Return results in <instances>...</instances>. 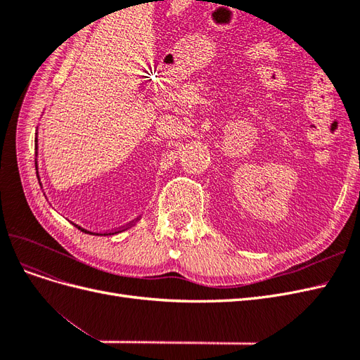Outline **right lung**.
<instances>
[{
  "mask_svg": "<svg viewBox=\"0 0 360 360\" xmlns=\"http://www.w3.org/2000/svg\"><path fill=\"white\" fill-rule=\"evenodd\" d=\"M36 150H37V138H36ZM36 168H37V159H36ZM79 228V230H82V228L81 226H78ZM82 231H85V233H90V231H86V230H82ZM90 234H93V233H90ZM111 234V233H110Z\"/></svg>",
  "mask_w": 360,
  "mask_h": 360,
  "instance_id": "obj_1",
  "label": "right lung"
}]
</instances>
